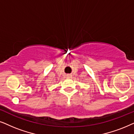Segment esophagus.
I'll return each mask as SVG.
<instances>
[{"instance_id": "34e87169", "label": "esophagus", "mask_w": 134, "mask_h": 134, "mask_svg": "<svg viewBox=\"0 0 134 134\" xmlns=\"http://www.w3.org/2000/svg\"><path fill=\"white\" fill-rule=\"evenodd\" d=\"M68 77H69V76H68Z\"/></svg>"}]
</instances>
